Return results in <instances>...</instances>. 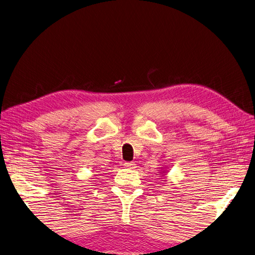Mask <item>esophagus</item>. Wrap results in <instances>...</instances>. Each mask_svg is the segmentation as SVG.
Masks as SVG:
<instances>
[{
	"mask_svg": "<svg viewBox=\"0 0 255 255\" xmlns=\"http://www.w3.org/2000/svg\"><path fill=\"white\" fill-rule=\"evenodd\" d=\"M124 167L128 168V169H134V168H136V165L133 162H125Z\"/></svg>",
	"mask_w": 255,
	"mask_h": 255,
	"instance_id": "34e87169",
	"label": "esophagus"
}]
</instances>
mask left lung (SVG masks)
<instances>
[{
    "label": "left lung",
    "mask_w": 255,
    "mask_h": 255,
    "mask_svg": "<svg viewBox=\"0 0 255 255\" xmlns=\"http://www.w3.org/2000/svg\"><path fill=\"white\" fill-rule=\"evenodd\" d=\"M164 169V168H163ZM166 172V170H164V171H161V174H164Z\"/></svg>",
    "instance_id": "1"
}]
</instances>
